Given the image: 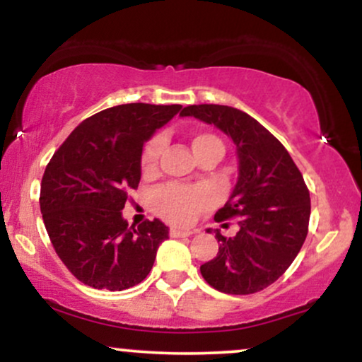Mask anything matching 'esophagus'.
I'll use <instances>...</instances> for the list:
<instances>
[{"mask_svg": "<svg viewBox=\"0 0 362 362\" xmlns=\"http://www.w3.org/2000/svg\"><path fill=\"white\" fill-rule=\"evenodd\" d=\"M190 235H192V231L190 230H182V228H177V226L170 228V236H173V238H178V236H190Z\"/></svg>", "mask_w": 362, "mask_h": 362, "instance_id": "1", "label": "esophagus"}]
</instances>
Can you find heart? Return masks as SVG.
<instances>
[{"instance_id": "1", "label": "heart", "mask_w": 362, "mask_h": 362, "mask_svg": "<svg viewBox=\"0 0 362 362\" xmlns=\"http://www.w3.org/2000/svg\"><path fill=\"white\" fill-rule=\"evenodd\" d=\"M163 138L155 136L148 141V144L143 149L141 155V168L144 173H153L158 168V160H160L161 149H163ZM195 156L202 155L211 148L223 149L221 141L213 134H194L190 139ZM211 202L209 194L202 189H192V187H180V185H168L163 189L156 190L153 195V206H155L156 213L163 218L170 219L173 223L184 224L192 219L195 213Z\"/></svg>"}]
</instances>
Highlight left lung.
Wrapping results in <instances>:
<instances>
[{
	"label": "left lung",
	"instance_id": "8db88e82",
	"mask_svg": "<svg viewBox=\"0 0 362 362\" xmlns=\"http://www.w3.org/2000/svg\"><path fill=\"white\" fill-rule=\"evenodd\" d=\"M195 117L235 143L238 178L216 221L238 218V233L214 230L219 252L201 265L207 284L226 294H252L276 282L300 253L310 221V192L288 149L262 124L228 105H189ZM209 231V230H207Z\"/></svg>",
	"mask_w": 362,
	"mask_h": 362
}]
</instances>
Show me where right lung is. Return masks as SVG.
I'll return each mask as SVG.
<instances>
[{"label": "right lung", "instance_id": "obj_1", "mask_svg": "<svg viewBox=\"0 0 362 362\" xmlns=\"http://www.w3.org/2000/svg\"><path fill=\"white\" fill-rule=\"evenodd\" d=\"M182 105L126 103L85 119L54 153L40 184V213L62 264L95 289L146 279L168 226H129L122 209L141 180L143 146Z\"/></svg>", "mask_w": 362, "mask_h": 362}]
</instances>
